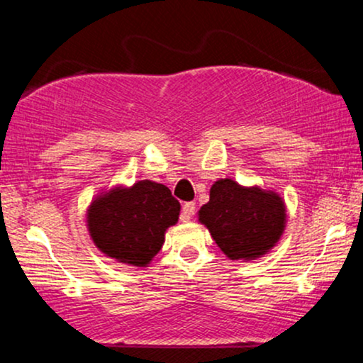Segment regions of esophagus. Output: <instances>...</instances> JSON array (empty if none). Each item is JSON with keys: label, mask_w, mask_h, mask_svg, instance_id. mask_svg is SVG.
Returning <instances> with one entry per match:
<instances>
[{"label": "esophagus", "mask_w": 363, "mask_h": 363, "mask_svg": "<svg viewBox=\"0 0 363 363\" xmlns=\"http://www.w3.org/2000/svg\"><path fill=\"white\" fill-rule=\"evenodd\" d=\"M194 211H196V203L193 201L184 203V205H182V213H181L182 222H189L191 216L194 215Z\"/></svg>", "instance_id": "esophagus-1"}]
</instances>
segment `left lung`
<instances>
[{"label": "left lung", "mask_w": 363, "mask_h": 363, "mask_svg": "<svg viewBox=\"0 0 363 363\" xmlns=\"http://www.w3.org/2000/svg\"><path fill=\"white\" fill-rule=\"evenodd\" d=\"M198 220L225 256L251 261L264 256L280 240L286 210L274 191L220 179L211 186L210 201L199 208Z\"/></svg>", "instance_id": "1"}]
</instances>
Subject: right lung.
I'll return each mask as SVG.
<instances>
[{
  "instance_id": "right-lung-1",
  "label": "right lung",
  "mask_w": 363,
  "mask_h": 363,
  "mask_svg": "<svg viewBox=\"0 0 363 363\" xmlns=\"http://www.w3.org/2000/svg\"><path fill=\"white\" fill-rule=\"evenodd\" d=\"M181 205L167 186L138 181L101 193L86 210V227L99 251L131 266H147L160 251Z\"/></svg>"
}]
</instances>
